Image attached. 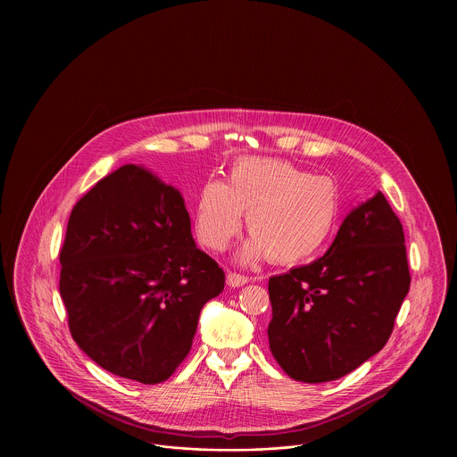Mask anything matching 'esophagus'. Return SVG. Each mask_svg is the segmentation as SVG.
Returning <instances> with one entry per match:
<instances>
[{
  "label": "esophagus",
  "instance_id": "esophagus-1",
  "mask_svg": "<svg viewBox=\"0 0 457 457\" xmlns=\"http://www.w3.org/2000/svg\"><path fill=\"white\" fill-rule=\"evenodd\" d=\"M250 279H248V276H245V274H237V272H228L227 274V285L228 287H243V285H246Z\"/></svg>",
  "mask_w": 457,
  "mask_h": 457
}]
</instances>
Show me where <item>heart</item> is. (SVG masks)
I'll use <instances>...</instances> for the list:
<instances>
[{"label": "heart", "mask_w": 457, "mask_h": 457, "mask_svg": "<svg viewBox=\"0 0 457 457\" xmlns=\"http://www.w3.org/2000/svg\"><path fill=\"white\" fill-rule=\"evenodd\" d=\"M343 211L341 190L327 176L276 158L237 160L227 181H207L196 198L195 234L211 252H223L239 234L243 216L252 237L243 262L267 255L279 265L313 261L330 243Z\"/></svg>", "instance_id": "obj_1"}]
</instances>
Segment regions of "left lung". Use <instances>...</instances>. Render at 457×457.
Masks as SVG:
<instances>
[{"label": "left lung", "instance_id": "8db88e82", "mask_svg": "<svg viewBox=\"0 0 457 457\" xmlns=\"http://www.w3.org/2000/svg\"><path fill=\"white\" fill-rule=\"evenodd\" d=\"M410 290L404 234L382 192L353 207L319 261L269 278V348L297 382L337 380L378 353Z\"/></svg>", "mask_w": 457, "mask_h": 457}]
</instances>
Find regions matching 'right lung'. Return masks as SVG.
Returning <instances> with one entry per match:
<instances>
[{
  "instance_id": "right-lung-1",
  "label": "right lung",
  "mask_w": 457,
  "mask_h": 457,
  "mask_svg": "<svg viewBox=\"0 0 457 457\" xmlns=\"http://www.w3.org/2000/svg\"><path fill=\"white\" fill-rule=\"evenodd\" d=\"M60 294L79 348L145 386L165 382L192 348L221 267L198 250L185 198L138 165L100 179L71 209Z\"/></svg>"
}]
</instances>
